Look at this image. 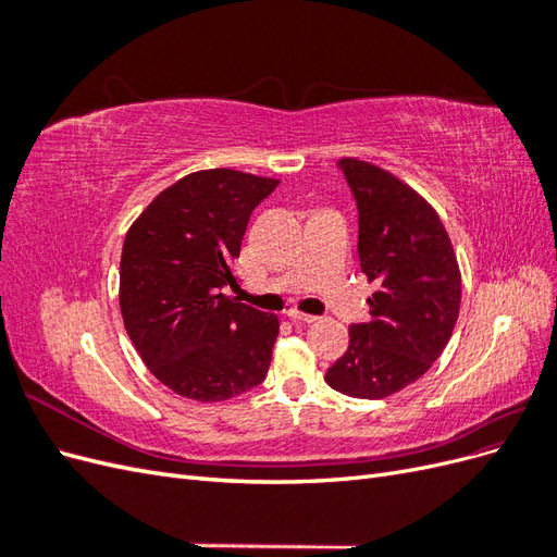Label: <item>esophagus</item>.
Returning <instances> with one entry per match:
<instances>
[{
	"label": "esophagus",
	"mask_w": 557,
	"mask_h": 557,
	"mask_svg": "<svg viewBox=\"0 0 557 557\" xmlns=\"http://www.w3.org/2000/svg\"><path fill=\"white\" fill-rule=\"evenodd\" d=\"M288 318L290 320H295V323H315V320H318V315H311V313H301V311H295V309H290L288 311Z\"/></svg>",
	"instance_id": "esophagus-1"
}]
</instances>
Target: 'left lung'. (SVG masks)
<instances>
[{
    "label": "left lung",
    "mask_w": 557,
    "mask_h": 557,
    "mask_svg": "<svg viewBox=\"0 0 557 557\" xmlns=\"http://www.w3.org/2000/svg\"><path fill=\"white\" fill-rule=\"evenodd\" d=\"M358 207V258L379 290L372 320L325 374L348 397L381 399L423 376L446 348L460 311V269L440 215L393 174L362 160L336 162Z\"/></svg>",
    "instance_id": "8db88e82"
}]
</instances>
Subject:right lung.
Listing matches in <instances>:
<instances>
[{"mask_svg": "<svg viewBox=\"0 0 557 557\" xmlns=\"http://www.w3.org/2000/svg\"><path fill=\"white\" fill-rule=\"evenodd\" d=\"M278 181L195 172L160 193L127 232L121 311L141 360L181 397L223 401L264 381L278 318L223 290L237 285L248 218Z\"/></svg>", "mask_w": 557, "mask_h": 557, "instance_id": "add662e5", "label": "right lung"}]
</instances>
